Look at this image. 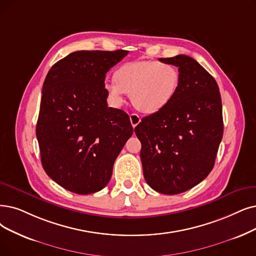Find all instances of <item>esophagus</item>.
<instances>
[{"mask_svg":"<svg viewBox=\"0 0 256 256\" xmlns=\"http://www.w3.org/2000/svg\"><path fill=\"white\" fill-rule=\"evenodd\" d=\"M130 122H131V125H132V127L136 128V127L140 124V118L138 114H130Z\"/></svg>","mask_w":256,"mask_h":256,"instance_id":"esophagus-1","label":"esophagus"}]
</instances>
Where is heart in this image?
<instances>
[{"mask_svg": "<svg viewBox=\"0 0 256 256\" xmlns=\"http://www.w3.org/2000/svg\"><path fill=\"white\" fill-rule=\"evenodd\" d=\"M114 80L106 83L111 100L120 104L124 94L142 114H152L165 108L174 98L180 85L176 66L158 60H134L120 66Z\"/></svg>", "mask_w": 256, "mask_h": 256, "instance_id": "1", "label": "heart"}]
</instances>
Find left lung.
I'll return each mask as SVG.
<instances>
[{"mask_svg":"<svg viewBox=\"0 0 256 256\" xmlns=\"http://www.w3.org/2000/svg\"><path fill=\"white\" fill-rule=\"evenodd\" d=\"M178 67L174 98L134 128L148 185L162 194L196 186L213 169L224 132L216 80L196 60L184 54L158 58Z\"/></svg>","mask_w":256,"mask_h":256,"instance_id":"left-lung-1","label":"left lung"}]
</instances>
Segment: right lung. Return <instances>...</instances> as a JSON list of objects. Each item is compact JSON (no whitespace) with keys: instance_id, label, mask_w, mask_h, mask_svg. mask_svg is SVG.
Listing matches in <instances>:
<instances>
[{"instance_id":"right-lung-1","label":"right lung","mask_w":256,"mask_h":256,"mask_svg":"<svg viewBox=\"0 0 256 256\" xmlns=\"http://www.w3.org/2000/svg\"><path fill=\"white\" fill-rule=\"evenodd\" d=\"M127 50L76 51L50 68L44 80L36 138L47 176L78 194L103 189L127 140L129 116L108 107L105 76Z\"/></svg>"}]
</instances>
